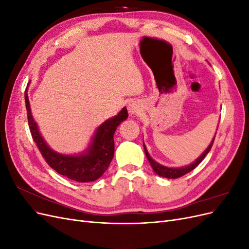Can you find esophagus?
I'll list each match as a JSON object with an SVG mask.
<instances>
[{
    "label": "esophagus",
    "instance_id": "esophagus-1",
    "mask_svg": "<svg viewBox=\"0 0 249 249\" xmlns=\"http://www.w3.org/2000/svg\"><path fill=\"white\" fill-rule=\"evenodd\" d=\"M127 110H129V113H130V115L132 116V115H135L137 113V106L136 105H135L134 103H130L129 105H127Z\"/></svg>",
    "mask_w": 249,
    "mask_h": 249
}]
</instances>
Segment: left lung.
I'll return each instance as SVG.
<instances>
[{
	"label": "left lung",
	"instance_id": "left-lung-1",
	"mask_svg": "<svg viewBox=\"0 0 249 249\" xmlns=\"http://www.w3.org/2000/svg\"><path fill=\"white\" fill-rule=\"evenodd\" d=\"M214 139H215V137L213 138L212 142L210 143V145L207 147V149L205 150V152H203V153L200 155V157H198L197 159L195 160L193 163H191L190 165H187V166L178 167V168H170V167L163 166V165L159 164V163L156 162L155 160L152 159V157L149 156V154H148V152H147V149H146V146L144 145V143H143V147H144V152H145V155H146V158H147L148 162L150 163V165H152V167H153L154 171L157 173L158 176L163 177V178H178L183 177L184 175H186V173L190 172L191 170H193L203 159H205V157H206L207 154L210 152L211 147H212V145H213Z\"/></svg>",
	"mask_w": 249,
	"mask_h": 249
}]
</instances>
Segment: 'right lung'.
<instances>
[{
    "mask_svg": "<svg viewBox=\"0 0 249 249\" xmlns=\"http://www.w3.org/2000/svg\"><path fill=\"white\" fill-rule=\"evenodd\" d=\"M27 91L28 87L25 91V101L29 127L33 140L47 163L61 176L77 182L87 183L100 178L108 169L114 156L113 137L120 123L127 118L126 108H123L116 116L107 119L97 127L91 143L84 153L80 155H61L53 150L41 137L38 126L31 114Z\"/></svg>",
    "mask_w": 249,
    "mask_h": 249,
    "instance_id": "1",
    "label": "right lung"
}]
</instances>
